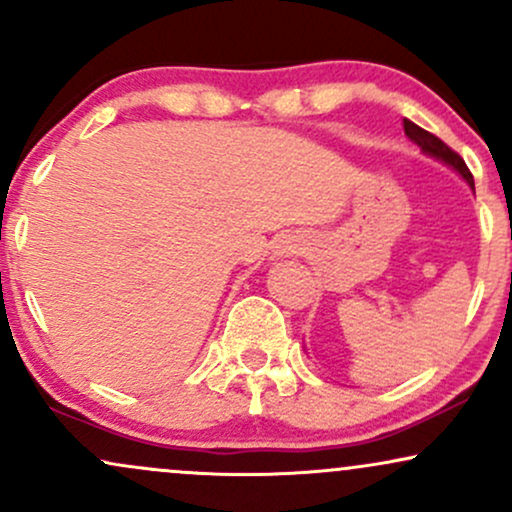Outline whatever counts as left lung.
Wrapping results in <instances>:
<instances>
[{
  "mask_svg": "<svg viewBox=\"0 0 512 512\" xmlns=\"http://www.w3.org/2000/svg\"><path fill=\"white\" fill-rule=\"evenodd\" d=\"M404 132H407V137L416 146H419V149L424 151L426 156L436 158V161L445 163V166H450L457 175H462V178L467 180V185L474 190V178H472V173H469L467 163H464L462 158H460V154H455V151H452L448 144L440 142L436 134L426 132V129H421L419 125H414V122H411V120H404Z\"/></svg>",
  "mask_w": 512,
  "mask_h": 512,
  "instance_id": "left-lung-1",
  "label": "left lung"
}]
</instances>
